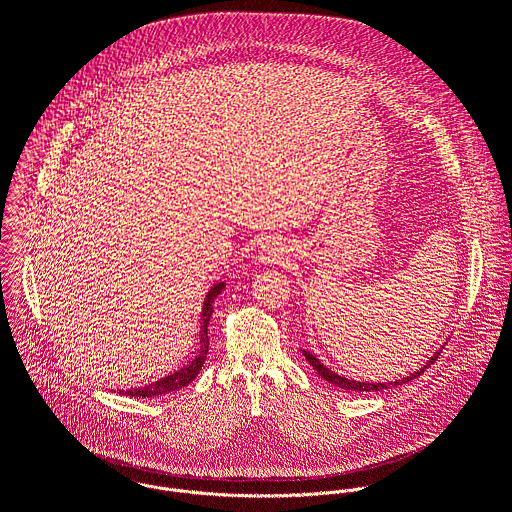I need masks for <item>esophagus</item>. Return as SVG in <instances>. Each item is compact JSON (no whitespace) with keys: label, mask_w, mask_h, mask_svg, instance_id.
Instances as JSON below:
<instances>
[{"label":"esophagus","mask_w":512,"mask_h":512,"mask_svg":"<svg viewBox=\"0 0 512 512\" xmlns=\"http://www.w3.org/2000/svg\"><path fill=\"white\" fill-rule=\"evenodd\" d=\"M281 253H283V249H279V245H275L273 241H265L259 247V261L265 263V265L277 263L281 259Z\"/></svg>","instance_id":"esophagus-1"}]
</instances>
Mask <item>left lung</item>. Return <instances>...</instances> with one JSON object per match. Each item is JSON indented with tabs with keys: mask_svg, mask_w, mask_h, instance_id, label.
<instances>
[{
	"mask_svg": "<svg viewBox=\"0 0 512 512\" xmlns=\"http://www.w3.org/2000/svg\"><path fill=\"white\" fill-rule=\"evenodd\" d=\"M303 351V355H305V359L309 361V365L317 371V375L319 377H323L325 381H329L331 385H335V387H339V389H345V391H355V393H373V391H383V389H391V387H399V385H405V383H409V381H413V379H417L419 375H423L425 373V369H429L437 359H439V353L443 351V347L433 355V357H429V361L421 367V369H417L415 373H411V375H407V377H403V379H395V381H387V383H365V381H355V379H347V377H341L339 373H335V371H331L327 365H323L311 351H305V349H301Z\"/></svg>",
	"mask_w": 512,
	"mask_h": 512,
	"instance_id": "obj_1",
	"label": "left lung"
}]
</instances>
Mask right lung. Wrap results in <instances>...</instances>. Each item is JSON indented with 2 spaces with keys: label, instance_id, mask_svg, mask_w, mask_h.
<instances>
[{
  "label": "right lung",
  "instance_id": "obj_1",
  "mask_svg": "<svg viewBox=\"0 0 512 512\" xmlns=\"http://www.w3.org/2000/svg\"><path fill=\"white\" fill-rule=\"evenodd\" d=\"M225 289V281H219L215 283L207 295H205V301H203V309H201V327H199V351L195 355V359L177 369L175 373L155 381V383H149L145 387H137V389H127V391H119L121 395H129V397H159V395H167V393H173V391H179L183 387H187L189 383H193V379L199 375L205 359H207V351H209V335H207V325H209V319L213 315V303L217 299V295H221V291Z\"/></svg>",
  "mask_w": 512,
  "mask_h": 512
}]
</instances>
